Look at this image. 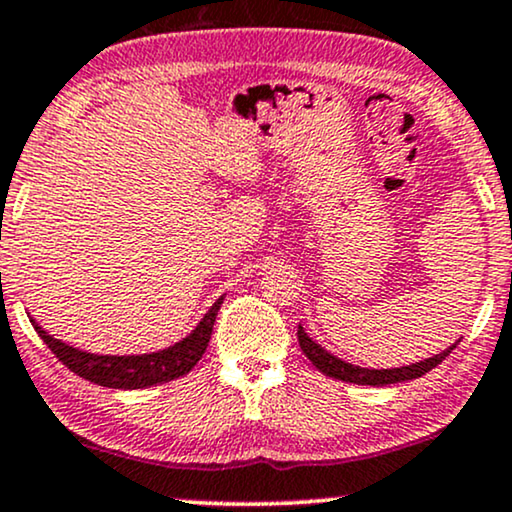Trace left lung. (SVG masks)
Instances as JSON below:
<instances>
[{
    "label": "left lung",
    "mask_w": 512,
    "mask_h": 512,
    "mask_svg": "<svg viewBox=\"0 0 512 512\" xmlns=\"http://www.w3.org/2000/svg\"><path fill=\"white\" fill-rule=\"evenodd\" d=\"M298 341H300V348H303V353L307 355V360H310L319 372L326 374V377H334L338 381H348V384H360V386H386V384H398V381L417 379L422 377V374H427L429 369L441 365V362L451 355V350L458 346L460 338L453 343V346H448L446 350H441V353L427 357V360L412 362V365H405V367H391V369L360 367V365H353V362L341 360V357H336L334 353H329V350L319 346L315 338L307 336L300 324H298Z\"/></svg>",
    "instance_id": "8db88e82"
}]
</instances>
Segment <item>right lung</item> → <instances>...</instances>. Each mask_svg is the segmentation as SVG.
Segmentation results:
<instances>
[{
    "mask_svg": "<svg viewBox=\"0 0 512 512\" xmlns=\"http://www.w3.org/2000/svg\"><path fill=\"white\" fill-rule=\"evenodd\" d=\"M224 295L205 312V317L197 322V326L186 338L176 341L174 346L155 350V353H140V355H100L88 353L69 346L66 341H59L52 334H47L42 326L30 319L38 331V336L47 343V348L64 362L78 377L92 381V384L107 386V389H150V386L166 384L174 381L197 365L202 355H205L209 338H212V326L217 319V312Z\"/></svg>",
    "mask_w": 512,
    "mask_h": 512,
    "instance_id": "1",
    "label": "right lung"
}]
</instances>
